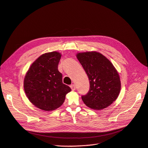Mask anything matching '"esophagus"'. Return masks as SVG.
<instances>
[{
	"label": "esophagus",
	"mask_w": 148,
	"mask_h": 148,
	"mask_svg": "<svg viewBox=\"0 0 148 148\" xmlns=\"http://www.w3.org/2000/svg\"><path fill=\"white\" fill-rule=\"evenodd\" d=\"M70 87H71V88L72 91H74V90L75 89V85L74 84H72L70 86Z\"/></svg>",
	"instance_id": "34e87169"
}]
</instances>
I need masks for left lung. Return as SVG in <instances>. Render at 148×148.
Segmentation results:
<instances>
[{
    "mask_svg": "<svg viewBox=\"0 0 148 148\" xmlns=\"http://www.w3.org/2000/svg\"><path fill=\"white\" fill-rule=\"evenodd\" d=\"M77 58L88 77L90 88L82 99L89 108L101 110L118 97L121 88L119 73L112 63L96 51L79 53Z\"/></svg>",
    "mask_w": 148,
    "mask_h": 148,
    "instance_id": "1",
    "label": "left lung"
}]
</instances>
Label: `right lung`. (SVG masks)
Returning <instances> with one entry per match:
<instances>
[{
	"mask_svg": "<svg viewBox=\"0 0 148 148\" xmlns=\"http://www.w3.org/2000/svg\"><path fill=\"white\" fill-rule=\"evenodd\" d=\"M61 56L56 51L41 55L32 63L25 75L23 87L27 97L42 110H56L71 91L63 83L62 74L58 70Z\"/></svg>",
	"mask_w": 148,
	"mask_h": 148,
	"instance_id": "1",
	"label": "right lung"
}]
</instances>
